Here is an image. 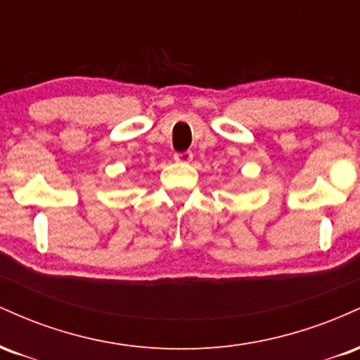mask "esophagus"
Segmentation results:
<instances>
[{
    "label": "esophagus",
    "mask_w": 360,
    "mask_h": 360,
    "mask_svg": "<svg viewBox=\"0 0 360 360\" xmlns=\"http://www.w3.org/2000/svg\"><path fill=\"white\" fill-rule=\"evenodd\" d=\"M174 160L181 164H189L193 160V152H179V154L174 155Z\"/></svg>",
    "instance_id": "esophagus-1"
}]
</instances>
